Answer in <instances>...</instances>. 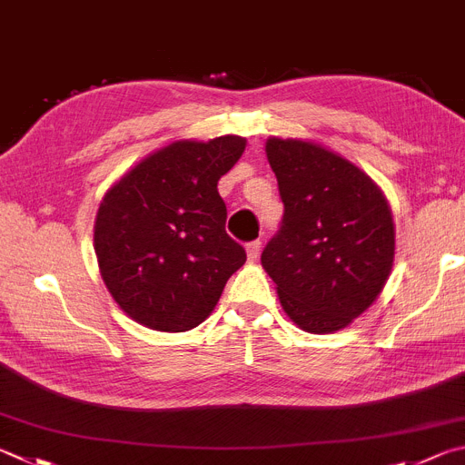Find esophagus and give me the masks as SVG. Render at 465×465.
Here are the masks:
<instances>
[{
	"label": "esophagus",
	"instance_id": "esophagus-1",
	"mask_svg": "<svg viewBox=\"0 0 465 465\" xmlns=\"http://www.w3.org/2000/svg\"><path fill=\"white\" fill-rule=\"evenodd\" d=\"M260 248H262V242L260 240H254V242H250V243H246V254H248V260H258V256H260Z\"/></svg>",
	"mask_w": 465,
	"mask_h": 465
}]
</instances>
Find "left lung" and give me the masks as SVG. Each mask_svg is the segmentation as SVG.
Segmentation results:
<instances>
[{
	"mask_svg": "<svg viewBox=\"0 0 465 465\" xmlns=\"http://www.w3.org/2000/svg\"><path fill=\"white\" fill-rule=\"evenodd\" d=\"M266 158L284 217L262 266L302 331H340L372 305L391 276V205L361 168L317 142L272 136Z\"/></svg>",
	"mask_w": 465,
	"mask_h": 465,
	"instance_id": "left-lung-1",
	"label": "left lung"
}]
</instances>
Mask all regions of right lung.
<instances>
[{
	"label": "right lung",
	"mask_w": 465,
	"mask_h": 465,
	"mask_svg": "<svg viewBox=\"0 0 465 465\" xmlns=\"http://www.w3.org/2000/svg\"><path fill=\"white\" fill-rule=\"evenodd\" d=\"M246 150V138L176 140L112 184L99 203L93 246L109 294L154 331H189L215 309L246 262L225 233L217 181Z\"/></svg>",
	"instance_id": "add662e5"
}]
</instances>
